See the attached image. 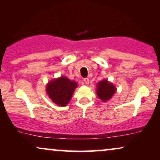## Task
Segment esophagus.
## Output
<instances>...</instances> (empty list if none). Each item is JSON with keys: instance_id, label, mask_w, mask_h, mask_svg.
Instances as JSON below:
<instances>
[{"instance_id": "34e87169", "label": "esophagus", "mask_w": 160, "mask_h": 160, "mask_svg": "<svg viewBox=\"0 0 160 160\" xmlns=\"http://www.w3.org/2000/svg\"><path fill=\"white\" fill-rule=\"evenodd\" d=\"M83 81H84V82H85V83L86 84V85H88V84L89 83V78H84V79H83Z\"/></svg>"}]
</instances>
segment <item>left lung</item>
Instances as JSON below:
<instances>
[{
	"instance_id": "obj_1",
	"label": "left lung",
	"mask_w": 160,
	"mask_h": 160,
	"mask_svg": "<svg viewBox=\"0 0 160 160\" xmlns=\"http://www.w3.org/2000/svg\"><path fill=\"white\" fill-rule=\"evenodd\" d=\"M96 94L103 102H106L111 99L117 92L114 84L108 80H102L96 85Z\"/></svg>"
}]
</instances>
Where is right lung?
I'll return each instance as SVG.
<instances>
[{"label": "right lung", "mask_w": 160, "mask_h": 160, "mask_svg": "<svg viewBox=\"0 0 160 160\" xmlns=\"http://www.w3.org/2000/svg\"><path fill=\"white\" fill-rule=\"evenodd\" d=\"M78 82L71 80L67 77L61 76L48 82L46 86V92L55 104L65 107L71 101Z\"/></svg>", "instance_id": "add662e5"}]
</instances>
